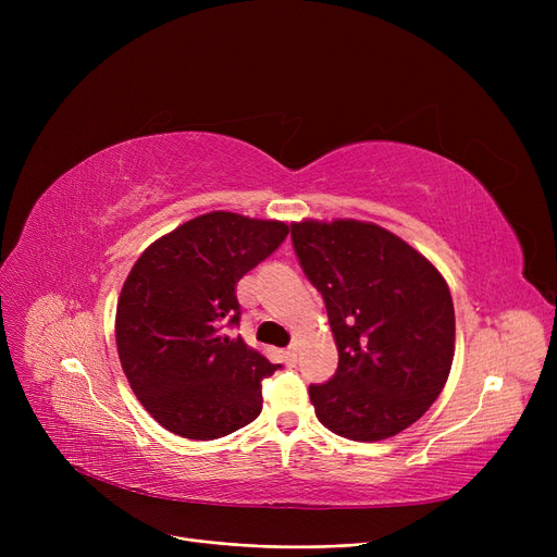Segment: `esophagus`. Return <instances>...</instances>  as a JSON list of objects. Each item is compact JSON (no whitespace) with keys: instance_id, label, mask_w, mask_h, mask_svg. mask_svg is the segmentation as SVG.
<instances>
[{"instance_id":"1","label":"esophagus","mask_w":557,"mask_h":557,"mask_svg":"<svg viewBox=\"0 0 557 557\" xmlns=\"http://www.w3.org/2000/svg\"><path fill=\"white\" fill-rule=\"evenodd\" d=\"M284 361H286V366H296V363H298L296 347H288V349H286V352H284Z\"/></svg>"}]
</instances>
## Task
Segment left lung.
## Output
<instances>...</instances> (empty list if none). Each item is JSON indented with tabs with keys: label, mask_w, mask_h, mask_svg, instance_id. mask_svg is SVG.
<instances>
[{
	"label": "left lung",
	"mask_w": 557,
	"mask_h": 557,
	"mask_svg": "<svg viewBox=\"0 0 557 557\" xmlns=\"http://www.w3.org/2000/svg\"><path fill=\"white\" fill-rule=\"evenodd\" d=\"M300 267L325 300L338 368L311 384L315 418L336 435L374 443L418 422L454 361L449 286L433 263L374 223H290Z\"/></svg>",
	"instance_id": "left-lung-1"
}]
</instances>
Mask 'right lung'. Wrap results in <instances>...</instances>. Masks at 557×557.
Wrapping results in <instances>:
<instances>
[{
	"mask_svg": "<svg viewBox=\"0 0 557 557\" xmlns=\"http://www.w3.org/2000/svg\"><path fill=\"white\" fill-rule=\"evenodd\" d=\"M282 221L196 216L146 248L116 302V352L141 406L166 431L216 441L261 413V379L280 366L232 338L237 282L286 239Z\"/></svg>",
	"mask_w": 557,
	"mask_h": 557,
	"instance_id": "add662e5",
	"label": "right lung"
}]
</instances>
